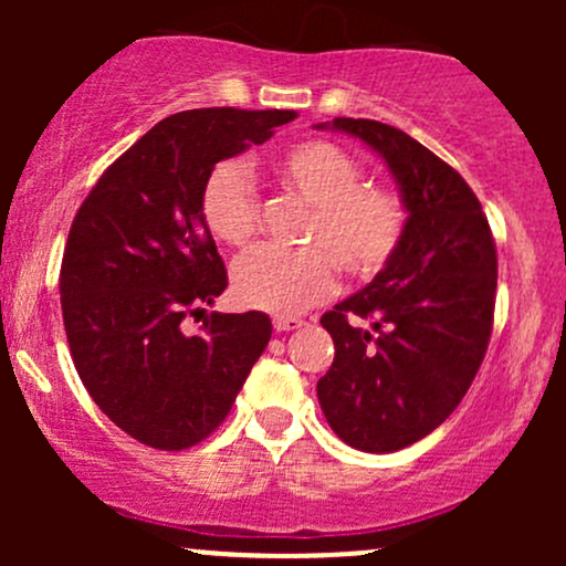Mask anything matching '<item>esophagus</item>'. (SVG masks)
Segmentation results:
<instances>
[{
	"instance_id": "1",
	"label": "esophagus",
	"mask_w": 566,
	"mask_h": 566,
	"mask_svg": "<svg viewBox=\"0 0 566 566\" xmlns=\"http://www.w3.org/2000/svg\"><path fill=\"white\" fill-rule=\"evenodd\" d=\"M303 319H297V316H274V329L276 333H290V329H297L303 327Z\"/></svg>"
}]
</instances>
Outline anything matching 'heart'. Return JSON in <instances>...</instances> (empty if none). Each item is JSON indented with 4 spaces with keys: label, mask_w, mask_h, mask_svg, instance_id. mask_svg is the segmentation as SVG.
Here are the masks:
<instances>
[{
    "label": "heart",
    "mask_w": 566,
    "mask_h": 566,
    "mask_svg": "<svg viewBox=\"0 0 566 566\" xmlns=\"http://www.w3.org/2000/svg\"><path fill=\"white\" fill-rule=\"evenodd\" d=\"M290 197L311 207L305 250L250 252L231 271L233 297L247 308L292 316L322 303L337 284V266L348 276H378L407 233V205L394 188L361 184L365 172L346 148L333 140H303L274 165ZM201 220L218 242L247 247L261 226V197L239 161L210 170L199 197Z\"/></svg>",
    "instance_id": "obj_1"
}]
</instances>
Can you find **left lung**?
<instances>
[{"label": "left lung", "mask_w": 566, "mask_h": 566, "mask_svg": "<svg viewBox=\"0 0 566 566\" xmlns=\"http://www.w3.org/2000/svg\"><path fill=\"white\" fill-rule=\"evenodd\" d=\"M316 127L354 135L386 159L409 212L391 263L322 316L335 359L316 396L348 447L405 450L450 418L482 367L495 239L471 186L423 143L375 119L337 116Z\"/></svg>", "instance_id": "obj_1"}]
</instances>
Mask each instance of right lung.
Returning <instances> with one entry per match:
<instances>
[{
  "mask_svg": "<svg viewBox=\"0 0 566 566\" xmlns=\"http://www.w3.org/2000/svg\"><path fill=\"white\" fill-rule=\"evenodd\" d=\"M295 112L193 108L161 119L101 175L71 223L61 308L93 401L154 450L199 444L223 423L271 340L261 311L186 316L229 287L199 197L218 161L261 146Z\"/></svg>",
  "mask_w": 566,
  "mask_h": 566,
  "instance_id": "right-lung-1",
  "label": "right lung"
}]
</instances>
